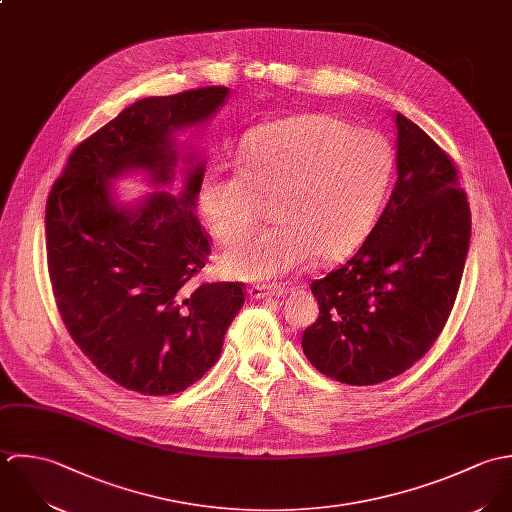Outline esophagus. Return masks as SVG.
I'll return each mask as SVG.
<instances>
[{
  "label": "esophagus",
  "instance_id": "1",
  "mask_svg": "<svg viewBox=\"0 0 512 512\" xmlns=\"http://www.w3.org/2000/svg\"><path fill=\"white\" fill-rule=\"evenodd\" d=\"M285 293L283 287L279 285H251L249 295L253 299H267V297H281Z\"/></svg>",
  "mask_w": 512,
  "mask_h": 512
}]
</instances>
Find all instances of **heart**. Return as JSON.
<instances>
[{"label":"heart","mask_w":512,"mask_h":512,"mask_svg":"<svg viewBox=\"0 0 512 512\" xmlns=\"http://www.w3.org/2000/svg\"><path fill=\"white\" fill-rule=\"evenodd\" d=\"M239 162H215L198 192L211 233L229 243L275 202V227L233 243L225 269L247 281L297 273L350 255L386 200L396 156L384 134L328 112L283 118L249 132Z\"/></svg>","instance_id":"obj_1"}]
</instances>
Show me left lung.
I'll return each instance as SVG.
<instances>
[{"label": "left lung", "mask_w": 512, "mask_h": 512, "mask_svg": "<svg viewBox=\"0 0 512 512\" xmlns=\"http://www.w3.org/2000/svg\"><path fill=\"white\" fill-rule=\"evenodd\" d=\"M398 182L340 269L310 285L318 318L303 352L324 376L374 386L411 368L441 334L461 285L471 209L455 162L396 114Z\"/></svg>", "instance_id": "1"}]
</instances>
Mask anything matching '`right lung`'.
I'll list each match as a JSON object with an SVG mask.
<instances>
[{
	"label": "right lung",
	"mask_w": 512,
	"mask_h": 512,
	"mask_svg": "<svg viewBox=\"0 0 512 512\" xmlns=\"http://www.w3.org/2000/svg\"><path fill=\"white\" fill-rule=\"evenodd\" d=\"M229 89L148 97L83 140L45 209L47 267L59 314L83 354L118 386L170 396L217 362L245 303L243 283H196L211 253L194 209L205 164L188 156L182 194L154 192L120 205L110 180L144 170L174 180L172 134L209 120Z\"/></svg>",
	"instance_id": "obj_1"
}]
</instances>
